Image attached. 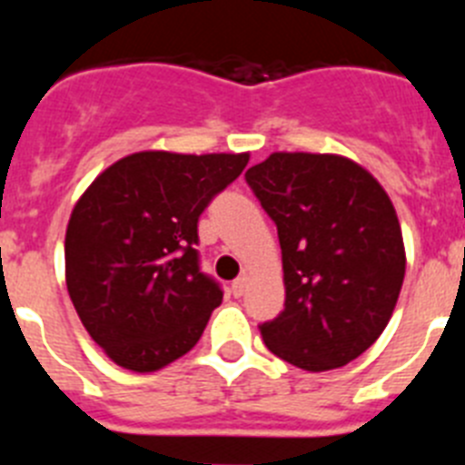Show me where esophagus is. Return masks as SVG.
Here are the masks:
<instances>
[{"mask_svg": "<svg viewBox=\"0 0 465 465\" xmlns=\"http://www.w3.org/2000/svg\"><path fill=\"white\" fill-rule=\"evenodd\" d=\"M246 289H249V274H242V277H237L235 282H232V286H230V291H232V295H235V298H242V295L246 293Z\"/></svg>", "mask_w": 465, "mask_h": 465, "instance_id": "obj_1", "label": "esophagus"}]
</instances>
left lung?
<instances>
[{
  "label": "left lung",
  "instance_id": "1",
  "mask_svg": "<svg viewBox=\"0 0 465 465\" xmlns=\"http://www.w3.org/2000/svg\"><path fill=\"white\" fill-rule=\"evenodd\" d=\"M277 225L283 312L265 347L310 372L347 365L386 328L405 277L396 209L368 170L335 153H272L246 172Z\"/></svg>",
  "mask_w": 465,
  "mask_h": 465
}]
</instances>
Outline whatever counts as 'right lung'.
Instances as JSON below:
<instances>
[{
	"instance_id": "add662e5",
	"label": "right lung",
	"mask_w": 465,
	"mask_h": 465,
	"mask_svg": "<svg viewBox=\"0 0 465 465\" xmlns=\"http://www.w3.org/2000/svg\"><path fill=\"white\" fill-rule=\"evenodd\" d=\"M246 163L249 153L139 151L106 167L74 204L69 298L116 365L153 372L197 344L223 300L200 272L197 219Z\"/></svg>"
}]
</instances>
